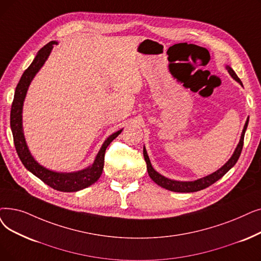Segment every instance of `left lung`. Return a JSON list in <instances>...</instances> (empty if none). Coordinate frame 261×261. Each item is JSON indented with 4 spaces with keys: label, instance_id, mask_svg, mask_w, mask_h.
Returning <instances> with one entry per match:
<instances>
[{
    "label": "left lung",
    "instance_id": "obj_1",
    "mask_svg": "<svg viewBox=\"0 0 261 261\" xmlns=\"http://www.w3.org/2000/svg\"><path fill=\"white\" fill-rule=\"evenodd\" d=\"M226 70L228 71V73L231 75V77L233 79V80H236L238 83H239L243 87V84H242L241 80H240L239 77H238V75L232 70V68L230 66L226 65ZM248 118H250V117H247V119L245 121L244 128H243L242 133H241L240 141H239V143H238L236 149H234V151H233L232 155L230 156L229 160L226 162L221 168H219L218 171H215L214 173H212V174H210L208 176L199 178V179L194 180V181H177V180L166 178L163 175L159 174L155 171V169L152 167L151 162L149 160V156H148V154H147L146 148H145V146H144L143 153H144V158H145V161H146V164H147V172H148L149 177L154 181V182L158 186H160V187H162V188H164V189H166L168 191L179 192V193H192V192H197V191H200V190H203V189L208 188L209 186L214 184L215 181H218L219 179H221L237 163L238 159H239V156L241 154V151H242L243 141H244V134H245V131H246V128H247V124H248Z\"/></svg>",
    "mask_w": 261,
    "mask_h": 261
}]
</instances>
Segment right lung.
<instances>
[{"label": "right lung", "instance_id": "1", "mask_svg": "<svg viewBox=\"0 0 261 261\" xmlns=\"http://www.w3.org/2000/svg\"><path fill=\"white\" fill-rule=\"evenodd\" d=\"M58 43V41H50L43 48H41L37 52V55L35 56V59H34L32 64L29 66L28 69L23 72V74H22L20 81L16 87L14 101L13 105H11L10 128L11 132H13L17 153L22 164L25 166L28 171H30L33 175H35L37 178L43 181L44 184L53 188L56 191L76 192L92 186L100 178L103 171L105 153L108 146L111 144L113 140H115L118 137L122 129L110 135V137L105 141L102 146H101L100 150L98 151L95 158V161L86 168L81 169V171L71 173L55 172L52 171V169L42 166L34 159L28 147L23 133V126H22L23 103L31 82L33 81V79L35 77L37 72L40 70V68L43 66V64L48 60L54 44Z\"/></svg>", "mask_w": 261, "mask_h": 261}]
</instances>
